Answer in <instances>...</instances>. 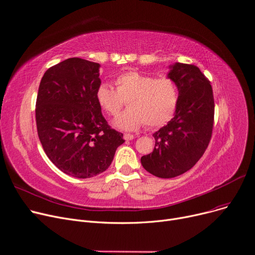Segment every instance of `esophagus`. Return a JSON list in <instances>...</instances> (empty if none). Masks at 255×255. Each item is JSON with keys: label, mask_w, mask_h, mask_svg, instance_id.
<instances>
[{"label": "esophagus", "mask_w": 255, "mask_h": 255, "mask_svg": "<svg viewBox=\"0 0 255 255\" xmlns=\"http://www.w3.org/2000/svg\"><path fill=\"white\" fill-rule=\"evenodd\" d=\"M124 138H125V140H127V141H129V140H132L135 138V136L134 135H130V134H125L124 135Z\"/></svg>", "instance_id": "esophagus-1"}]
</instances>
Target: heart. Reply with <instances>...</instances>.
<instances>
[{"label":"heart","mask_w":255,"mask_h":255,"mask_svg":"<svg viewBox=\"0 0 255 255\" xmlns=\"http://www.w3.org/2000/svg\"><path fill=\"white\" fill-rule=\"evenodd\" d=\"M116 89L106 83L96 89L99 106L110 116H117L128 101V109L119 115L114 125L125 130H135L144 124L148 128L164 126L178 106L179 90L173 79L154 78L143 72L128 70L114 81Z\"/></svg>","instance_id":"1"}]
</instances>
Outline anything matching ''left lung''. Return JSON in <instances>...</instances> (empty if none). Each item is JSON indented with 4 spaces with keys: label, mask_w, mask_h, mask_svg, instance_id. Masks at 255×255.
Instances as JSON below:
<instances>
[{
    "label": "left lung",
    "mask_w": 255,
    "mask_h": 255,
    "mask_svg": "<svg viewBox=\"0 0 255 255\" xmlns=\"http://www.w3.org/2000/svg\"><path fill=\"white\" fill-rule=\"evenodd\" d=\"M177 84L179 102L174 117L152 135L151 153L141 157L145 170L161 178H172L195 165L212 138L215 103L210 81L192 64L169 66Z\"/></svg>",
    "instance_id": "left-lung-1"
}]
</instances>
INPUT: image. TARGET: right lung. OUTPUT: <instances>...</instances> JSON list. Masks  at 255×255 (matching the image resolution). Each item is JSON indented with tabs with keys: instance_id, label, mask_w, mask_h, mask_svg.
I'll use <instances>...</instances> for the list:
<instances>
[{
	"instance_id": "obj_1",
	"label": "right lung",
	"mask_w": 255,
	"mask_h": 255,
	"mask_svg": "<svg viewBox=\"0 0 255 255\" xmlns=\"http://www.w3.org/2000/svg\"><path fill=\"white\" fill-rule=\"evenodd\" d=\"M100 64L69 58L48 68L36 100V126L44 152L62 172L89 178L106 171L125 142L96 102Z\"/></svg>"
}]
</instances>
